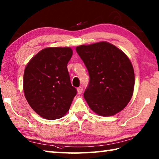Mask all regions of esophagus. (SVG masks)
<instances>
[{
	"instance_id": "esophagus-1",
	"label": "esophagus",
	"mask_w": 159,
	"mask_h": 159,
	"mask_svg": "<svg viewBox=\"0 0 159 159\" xmlns=\"http://www.w3.org/2000/svg\"><path fill=\"white\" fill-rule=\"evenodd\" d=\"M77 92L79 94H81L82 92H83V88L81 87V86H80V87H79L77 88Z\"/></svg>"
}]
</instances>
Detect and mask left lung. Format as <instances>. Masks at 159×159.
Here are the masks:
<instances>
[{
	"label": "left lung",
	"instance_id": "obj_1",
	"mask_svg": "<svg viewBox=\"0 0 159 159\" xmlns=\"http://www.w3.org/2000/svg\"><path fill=\"white\" fill-rule=\"evenodd\" d=\"M76 50L89 74L83 95L90 109L103 116L124 109L134 85L133 67L125 54L107 42L80 45Z\"/></svg>",
	"mask_w": 159,
	"mask_h": 159
}]
</instances>
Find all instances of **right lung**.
Returning <instances> with one entry per match:
<instances>
[{
  "label": "right lung",
  "mask_w": 159,
  "mask_h": 159,
  "mask_svg": "<svg viewBox=\"0 0 159 159\" xmlns=\"http://www.w3.org/2000/svg\"><path fill=\"white\" fill-rule=\"evenodd\" d=\"M72 55L70 48H47L26 66L23 80L25 98L43 118L55 120L62 117L76 95L67 69Z\"/></svg>",
  "instance_id": "add662e5"
}]
</instances>
